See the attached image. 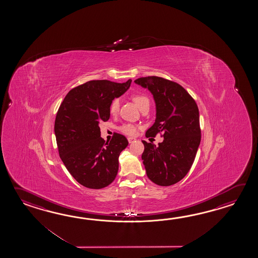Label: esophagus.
<instances>
[{"label":"esophagus","mask_w":258,"mask_h":258,"mask_svg":"<svg viewBox=\"0 0 258 258\" xmlns=\"http://www.w3.org/2000/svg\"><path fill=\"white\" fill-rule=\"evenodd\" d=\"M137 139L136 138H134V137H128V142L133 143L134 141H136Z\"/></svg>","instance_id":"34e87169"}]
</instances>
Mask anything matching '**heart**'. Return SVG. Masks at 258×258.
I'll return each instance as SVG.
<instances>
[{
  "label": "heart",
  "instance_id": "1",
  "mask_svg": "<svg viewBox=\"0 0 258 258\" xmlns=\"http://www.w3.org/2000/svg\"><path fill=\"white\" fill-rule=\"evenodd\" d=\"M132 99L140 109L145 105H149V99L144 94L134 93L132 95ZM119 108H120V99L117 98L112 99L110 101V107H109L110 113L114 115L119 111ZM119 129L121 133L125 134L127 136H135L137 131V127L132 123H124L120 126Z\"/></svg>",
  "mask_w": 258,
  "mask_h": 258
}]
</instances>
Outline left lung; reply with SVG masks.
<instances>
[{"instance_id": "8db88e82", "label": "left lung", "mask_w": 258, "mask_h": 258, "mask_svg": "<svg viewBox=\"0 0 258 258\" xmlns=\"http://www.w3.org/2000/svg\"><path fill=\"white\" fill-rule=\"evenodd\" d=\"M135 83L148 88L156 103V120L146 137L160 133L164 137L159 147L142 141L147 175L160 186L172 185L188 173L200 145L198 105L181 85L162 77H140Z\"/></svg>"}]
</instances>
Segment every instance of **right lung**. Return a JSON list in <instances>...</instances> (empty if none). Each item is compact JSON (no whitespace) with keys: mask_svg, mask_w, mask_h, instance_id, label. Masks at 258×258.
I'll list each match as a JSON object with an SVG mask.
<instances>
[{"mask_svg":"<svg viewBox=\"0 0 258 258\" xmlns=\"http://www.w3.org/2000/svg\"><path fill=\"white\" fill-rule=\"evenodd\" d=\"M131 82L88 81L71 89L57 111L54 133L60 159L83 186L101 189L115 179L119 156L128 141L115 133L105 143L99 124L110 119V101L124 93Z\"/></svg>","mask_w":258,"mask_h":258,"instance_id":"add662e5","label":"right lung"}]
</instances>
